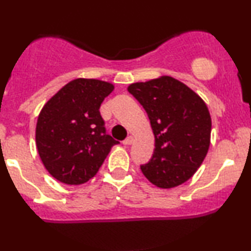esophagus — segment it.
<instances>
[{"mask_svg":"<svg viewBox=\"0 0 251 251\" xmlns=\"http://www.w3.org/2000/svg\"><path fill=\"white\" fill-rule=\"evenodd\" d=\"M133 142H134V138L132 137V135H129V137H127L125 140H124L123 144L124 145H131V144H133Z\"/></svg>","mask_w":251,"mask_h":251,"instance_id":"obj_1","label":"esophagus"}]
</instances>
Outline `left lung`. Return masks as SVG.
<instances>
[{
    "instance_id": "1",
    "label": "left lung",
    "mask_w": 251,
    "mask_h": 251,
    "mask_svg": "<svg viewBox=\"0 0 251 251\" xmlns=\"http://www.w3.org/2000/svg\"><path fill=\"white\" fill-rule=\"evenodd\" d=\"M127 89L148 113L154 135L152 158L140 166L144 176L160 189L185 183L209 151L211 117L206 103L169 75L131 83Z\"/></svg>"
}]
</instances>
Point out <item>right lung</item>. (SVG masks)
Segmentation results:
<instances>
[{"mask_svg": "<svg viewBox=\"0 0 251 251\" xmlns=\"http://www.w3.org/2000/svg\"><path fill=\"white\" fill-rule=\"evenodd\" d=\"M113 89L111 82L77 77L43 105L35 128L36 149L56 180L68 185L86 183L118 144L106 134L99 112Z\"/></svg>", "mask_w": 251, "mask_h": 251, "instance_id": "1", "label": "right lung"}]
</instances>
